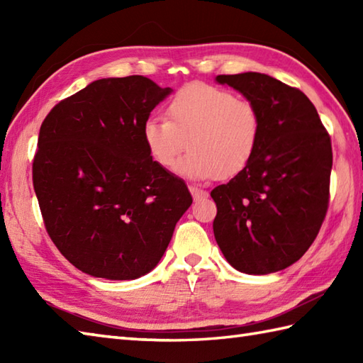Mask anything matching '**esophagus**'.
<instances>
[{"label":"esophagus","mask_w":363,"mask_h":363,"mask_svg":"<svg viewBox=\"0 0 363 363\" xmlns=\"http://www.w3.org/2000/svg\"><path fill=\"white\" fill-rule=\"evenodd\" d=\"M191 196H194V199H201V198H207V191L198 189L196 186H190L189 187Z\"/></svg>","instance_id":"obj_1"}]
</instances>
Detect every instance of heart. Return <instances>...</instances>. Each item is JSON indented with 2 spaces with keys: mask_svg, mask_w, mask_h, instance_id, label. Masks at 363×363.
Wrapping results in <instances>:
<instances>
[{
  "mask_svg": "<svg viewBox=\"0 0 363 363\" xmlns=\"http://www.w3.org/2000/svg\"><path fill=\"white\" fill-rule=\"evenodd\" d=\"M167 118L143 123V140L151 157L172 169L182 152L179 172L190 179H229L248 167L257 151L262 120L257 107L230 91L194 82L176 91Z\"/></svg>",
  "mask_w": 363,
  "mask_h": 363,
  "instance_id": "1",
  "label": "heart"
}]
</instances>
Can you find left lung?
I'll list each match as a JSON object with an SVG mask.
<instances>
[{"instance_id":"8db88e82","label":"left lung","mask_w":363,"mask_h":363,"mask_svg":"<svg viewBox=\"0 0 363 363\" xmlns=\"http://www.w3.org/2000/svg\"><path fill=\"white\" fill-rule=\"evenodd\" d=\"M215 81L240 91L262 120L248 167L211 191L215 240L238 272H281L303 257L326 217L330 137L311 99L272 76L248 72Z\"/></svg>"}]
</instances>
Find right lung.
I'll use <instances>...</instances> for the list:
<instances>
[{
    "label": "right lung",
    "mask_w": 363,
    "mask_h": 363,
    "mask_svg": "<svg viewBox=\"0 0 363 363\" xmlns=\"http://www.w3.org/2000/svg\"><path fill=\"white\" fill-rule=\"evenodd\" d=\"M172 91L145 76L98 79L42 123L34 190L51 240L82 273L111 281L150 273L194 201L143 140V123Z\"/></svg>",
    "instance_id": "right-lung-1"
}]
</instances>
